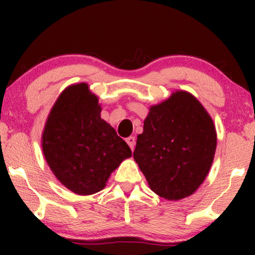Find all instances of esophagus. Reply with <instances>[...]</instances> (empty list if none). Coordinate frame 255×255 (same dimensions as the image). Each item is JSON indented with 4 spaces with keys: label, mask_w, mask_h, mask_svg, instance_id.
I'll return each instance as SVG.
<instances>
[{
    "label": "esophagus",
    "mask_w": 255,
    "mask_h": 255,
    "mask_svg": "<svg viewBox=\"0 0 255 255\" xmlns=\"http://www.w3.org/2000/svg\"><path fill=\"white\" fill-rule=\"evenodd\" d=\"M127 142H128V145L130 146V148L132 149V151H133L134 145H135V138L132 137V135H130V137L127 138Z\"/></svg>",
    "instance_id": "esophagus-1"
}]
</instances>
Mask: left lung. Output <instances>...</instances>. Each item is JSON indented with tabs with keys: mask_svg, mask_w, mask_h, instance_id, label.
<instances>
[{
	"mask_svg": "<svg viewBox=\"0 0 255 255\" xmlns=\"http://www.w3.org/2000/svg\"><path fill=\"white\" fill-rule=\"evenodd\" d=\"M217 137L202 104L186 92L149 109L133 158L151 189L181 200L201 186L214 160Z\"/></svg>",
	"mask_w": 255,
	"mask_h": 255,
	"instance_id": "8db88e82",
	"label": "left lung"
}]
</instances>
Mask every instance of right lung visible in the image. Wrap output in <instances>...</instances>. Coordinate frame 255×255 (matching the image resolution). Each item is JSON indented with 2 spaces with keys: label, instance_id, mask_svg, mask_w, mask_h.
<instances>
[{
  "label": "right lung",
  "instance_id": "right-lung-1",
  "mask_svg": "<svg viewBox=\"0 0 255 255\" xmlns=\"http://www.w3.org/2000/svg\"><path fill=\"white\" fill-rule=\"evenodd\" d=\"M46 161L68 189L79 195L102 190L131 149L101 118L97 97L86 83L64 90L52 108L43 133Z\"/></svg>",
  "mask_w": 255,
  "mask_h": 255
}]
</instances>
